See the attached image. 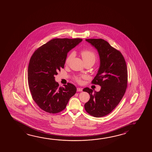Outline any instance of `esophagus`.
Listing matches in <instances>:
<instances>
[{
    "instance_id": "obj_1",
    "label": "esophagus",
    "mask_w": 152,
    "mask_h": 152,
    "mask_svg": "<svg viewBox=\"0 0 152 152\" xmlns=\"http://www.w3.org/2000/svg\"><path fill=\"white\" fill-rule=\"evenodd\" d=\"M77 92H82L83 89L82 88L78 87V88H77Z\"/></svg>"
}]
</instances>
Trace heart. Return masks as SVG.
Returning <instances> with one entry per match:
<instances>
[{
	"instance_id": "obj_1",
	"label": "heart",
	"mask_w": 152,
	"mask_h": 152,
	"mask_svg": "<svg viewBox=\"0 0 152 152\" xmlns=\"http://www.w3.org/2000/svg\"><path fill=\"white\" fill-rule=\"evenodd\" d=\"M74 55H75V53L74 52H71L69 55H68L67 57L65 60L66 65H68L69 64L70 62L72 60L73 57H74ZM81 55H82L83 59L85 64L90 62H93L94 64L96 60V56L94 52H93L91 50H83L81 52ZM85 77H86L85 76L76 77L75 78V80L77 82L80 83L82 82V80H81L82 78H85Z\"/></svg>"
}]
</instances>
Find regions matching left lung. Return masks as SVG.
<instances>
[{
	"label": "left lung",
	"instance_id": "left-lung-1",
	"mask_svg": "<svg viewBox=\"0 0 152 152\" xmlns=\"http://www.w3.org/2000/svg\"><path fill=\"white\" fill-rule=\"evenodd\" d=\"M97 50L100 67L92 83L101 86L99 92L83 89L90 94L85 109L95 117H104L115 109L124 95L127 87V68L121 53L102 39H86Z\"/></svg>",
	"mask_w": 152,
	"mask_h": 152
}]
</instances>
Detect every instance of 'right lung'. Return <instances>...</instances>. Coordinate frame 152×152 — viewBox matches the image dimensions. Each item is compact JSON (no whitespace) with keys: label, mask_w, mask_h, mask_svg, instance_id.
Masks as SVG:
<instances>
[{"label":"right lung","mask_w":152,"mask_h":152,"mask_svg":"<svg viewBox=\"0 0 152 152\" xmlns=\"http://www.w3.org/2000/svg\"><path fill=\"white\" fill-rule=\"evenodd\" d=\"M82 39H55L34 52L28 66V83L33 99L45 111L56 113L65 109L76 87L68 83L59 87L55 75L64 68L68 52Z\"/></svg>","instance_id":"add662e5"}]
</instances>
